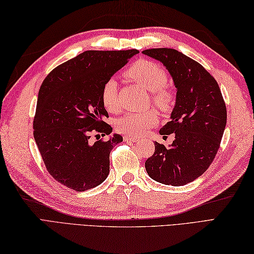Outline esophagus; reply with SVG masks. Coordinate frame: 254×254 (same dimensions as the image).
I'll return each mask as SVG.
<instances>
[{
    "label": "esophagus",
    "instance_id": "obj_1",
    "mask_svg": "<svg viewBox=\"0 0 254 254\" xmlns=\"http://www.w3.org/2000/svg\"><path fill=\"white\" fill-rule=\"evenodd\" d=\"M124 141H129V142H137V138H132V137H128V135H124Z\"/></svg>",
    "mask_w": 254,
    "mask_h": 254
}]
</instances>
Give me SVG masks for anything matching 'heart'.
<instances>
[{"label":"heart","mask_w":254,"mask_h":254,"mask_svg":"<svg viewBox=\"0 0 254 254\" xmlns=\"http://www.w3.org/2000/svg\"><path fill=\"white\" fill-rule=\"evenodd\" d=\"M125 75L151 91V100L159 110L169 111L174 107L176 95L172 88L167 85V73L164 67L147 59L135 61L125 71ZM101 102L110 113L119 112L121 102L119 97V84L116 79L109 78L101 89ZM158 123L155 111L127 113L117 121L116 130L128 135L139 137L144 134L148 128L154 127Z\"/></svg>","instance_id":"b5f03b06"}]
</instances>
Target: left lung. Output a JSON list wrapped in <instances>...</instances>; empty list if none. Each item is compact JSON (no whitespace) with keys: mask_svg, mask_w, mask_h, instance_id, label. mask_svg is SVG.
Here are the masks:
<instances>
[{"mask_svg":"<svg viewBox=\"0 0 254 254\" xmlns=\"http://www.w3.org/2000/svg\"><path fill=\"white\" fill-rule=\"evenodd\" d=\"M143 54L167 67L177 87L171 121L159 130L175 133V140L170 147L155 142L145 169L153 180L181 187L213 162L226 126L225 102L214 77L197 61L172 48L145 49Z\"/></svg>","mask_w":254,"mask_h":254,"instance_id":"obj_1","label":"left lung"}]
</instances>
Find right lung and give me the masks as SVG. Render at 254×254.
<instances>
[{
  "label": "right lung",
  "mask_w": 254,
  "mask_h": 254,
  "mask_svg": "<svg viewBox=\"0 0 254 254\" xmlns=\"http://www.w3.org/2000/svg\"><path fill=\"white\" fill-rule=\"evenodd\" d=\"M137 49L86 51L65 61L43 82L33 120V135L48 174L76 191L98 187L110 171V153L123 141L103 120V84ZM92 135L96 138L92 141Z\"/></svg>",
  "instance_id": "add662e5"
}]
</instances>
